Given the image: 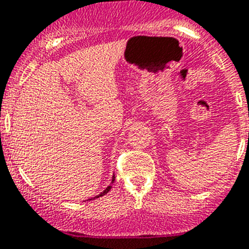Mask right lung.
<instances>
[{
	"label": "right lung",
	"instance_id": "obj_1",
	"mask_svg": "<svg viewBox=\"0 0 249 249\" xmlns=\"http://www.w3.org/2000/svg\"><path fill=\"white\" fill-rule=\"evenodd\" d=\"M113 181H115V175H113V177H112V180H111V184H112ZM109 190H111V185H109V186H107V188L105 189V190L102 191L101 194H99V195H96V196H95V197H93V199H97V197H100V196H104L105 194H107V193H108ZM90 200H91V199H90Z\"/></svg>",
	"mask_w": 249,
	"mask_h": 249
}]
</instances>
